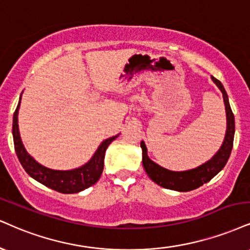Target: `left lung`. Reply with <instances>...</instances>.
I'll use <instances>...</instances> for the list:
<instances>
[{"label": "left lung", "instance_id": "1", "mask_svg": "<svg viewBox=\"0 0 250 250\" xmlns=\"http://www.w3.org/2000/svg\"><path fill=\"white\" fill-rule=\"evenodd\" d=\"M212 80L222 93L225 108H226L227 129L221 148L219 149V151L209 161H207L205 164L200 165V167L192 170L178 171V172L177 171H170L162 167L161 165L156 164L155 162H152L148 157V151H146V144H144V142H141V148H142V163L144 170L148 173L150 179L154 180L156 184L162 186V188L179 192H188L194 190V188H198L199 186L209 182L213 177L220 172L224 169L225 165H226L228 158H229L231 148H233L234 133H235L234 114L230 109L228 95L226 91H225L222 83L218 79H215L214 77H212Z\"/></svg>", "mask_w": 250, "mask_h": 250}]
</instances>
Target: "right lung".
<instances>
[{"instance_id":"right-lung-1","label":"right lung","mask_w":250,"mask_h":250,"mask_svg":"<svg viewBox=\"0 0 250 250\" xmlns=\"http://www.w3.org/2000/svg\"><path fill=\"white\" fill-rule=\"evenodd\" d=\"M22 96V95H21ZM21 102V100H20ZM20 102L16 110L14 113L13 120V136H14V144L15 151H16L17 157H19L21 164L26 171V173L30 177L37 180L47 188H52L60 193H78V192L85 190L93 184H95L100 179L102 171H104V161L106 150L110 143L119 136L109 137L104 140L100 146L95 154L93 155L91 161L87 162L85 165L78 167V169L67 170V171H59L52 170L49 167H45L41 165L38 162H36L34 158L26 152L24 148L22 140L20 136L19 130V109Z\"/></svg>"}]
</instances>
